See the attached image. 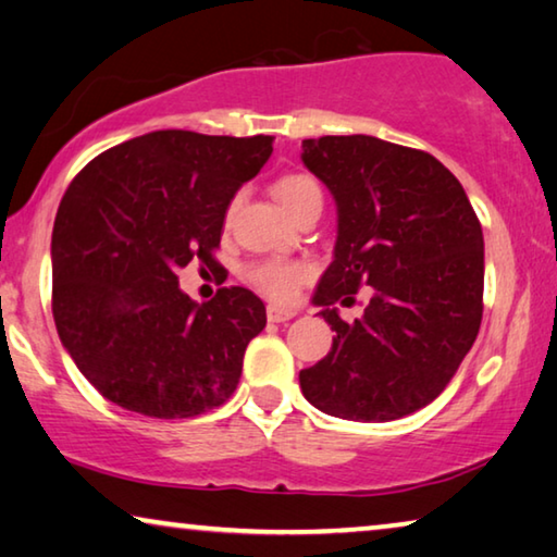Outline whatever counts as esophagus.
Segmentation results:
<instances>
[{
	"label": "esophagus",
	"instance_id": "1",
	"mask_svg": "<svg viewBox=\"0 0 557 557\" xmlns=\"http://www.w3.org/2000/svg\"><path fill=\"white\" fill-rule=\"evenodd\" d=\"M267 315H269V321L281 323V321L294 319L296 311H294V308H281V306H276V304H271V306L267 308Z\"/></svg>",
	"mask_w": 557,
	"mask_h": 557
}]
</instances>
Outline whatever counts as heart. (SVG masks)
Instances as JSON below:
<instances>
[{"label": "heart", "instance_id": "obj_1", "mask_svg": "<svg viewBox=\"0 0 557 557\" xmlns=\"http://www.w3.org/2000/svg\"><path fill=\"white\" fill-rule=\"evenodd\" d=\"M273 196H276L288 216L294 219L308 203L321 201V186L313 176L294 171V174H284L276 178ZM249 276L253 286H259L263 294L273 296L276 301H290L296 296V288L308 278V267L296 261H263L251 267Z\"/></svg>", "mask_w": 557, "mask_h": 557}]
</instances>
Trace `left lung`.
<instances>
[{
	"label": "left lung",
	"mask_w": 557,
	"mask_h": 557,
	"mask_svg": "<svg viewBox=\"0 0 557 557\" xmlns=\"http://www.w3.org/2000/svg\"><path fill=\"white\" fill-rule=\"evenodd\" d=\"M301 159L338 211L333 261L313 294L336 336L298 373L304 396L346 421L416 413L448 386L481 329V221L425 151L354 134L306 139ZM361 285L372 301L346 324L332 304Z\"/></svg>",
	"instance_id": "8db88e82"
}]
</instances>
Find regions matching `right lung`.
<instances>
[{
	"instance_id": "obj_1",
	"label": "right lung",
	"mask_w": 557,
	"mask_h": 557,
	"mask_svg": "<svg viewBox=\"0 0 557 557\" xmlns=\"http://www.w3.org/2000/svg\"><path fill=\"white\" fill-rule=\"evenodd\" d=\"M271 151L263 134L164 129L99 153L74 176L51 231V311L66 354L111 404L191 418L236 391L267 306L242 286L199 306L176 271L216 263L228 203Z\"/></svg>"
}]
</instances>
